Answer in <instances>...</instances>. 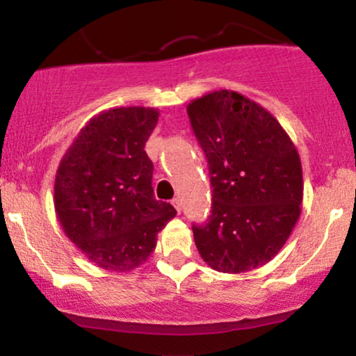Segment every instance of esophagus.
Segmentation results:
<instances>
[{
    "instance_id": "obj_1",
    "label": "esophagus",
    "mask_w": 356,
    "mask_h": 356,
    "mask_svg": "<svg viewBox=\"0 0 356 356\" xmlns=\"http://www.w3.org/2000/svg\"><path fill=\"white\" fill-rule=\"evenodd\" d=\"M172 206L175 207V211H177V212H181V201H179L177 197L172 199Z\"/></svg>"
}]
</instances>
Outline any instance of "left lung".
<instances>
[{
    "label": "left lung",
    "mask_w": 356,
    "mask_h": 356,
    "mask_svg": "<svg viewBox=\"0 0 356 356\" xmlns=\"http://www.w3.org/2000/svg\"><path fill=\"white\" fill-rule=\"evenodd\" d=\"M209 164L212 211L192 226L199 254L219 273H248L271 261L303 202L300 154L266 108L232 90L187 105Z\"/></svg>",
    "instance_id": "obj_1"
}]
</instances>
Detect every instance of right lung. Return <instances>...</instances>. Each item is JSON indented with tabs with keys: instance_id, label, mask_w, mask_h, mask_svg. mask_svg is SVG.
<instances>
[{
	"instance_id": "add662e5",
	"label": "right lung",
	"mask_w": 356,
	"mask_h": 356,
	"mask_svg": "<svg viewBox=\"0 0 356 356\" xmlns=\"http://www.w3.org/2000/svg\"><path fill=\"white\" fill-rule=\"evenodd\" d=\"M157 120V108L105 110L80 130L56 170L53 202L65 234L107 271L140 266L177 214L154 197L144 147Z\"/></svg>"
}]
</instances>
